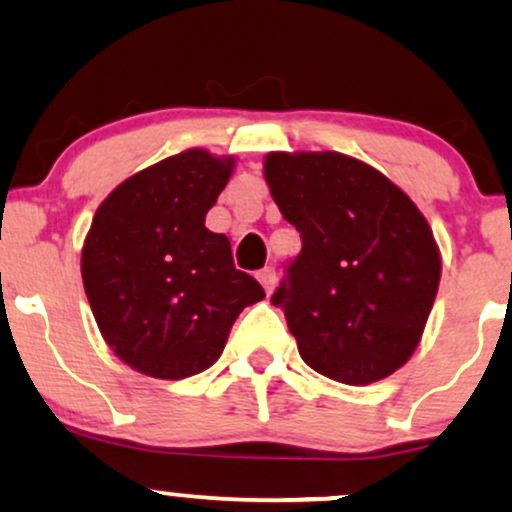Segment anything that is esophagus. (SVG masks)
Returning <instances> with one entry per match:
<instances>
[{
  "instance_id": "esophagus-1",
  "label": "esophagus",
  "mask_w": 512,
  "mask_h": 512,
  "mask_svg": "<svg viewBox=\"0 0 512 512\" xmlns=\"http://www.w3.org/2000/svg\"><path fill=\"white\" fill-rule=\"evenodd\" d=\"M257 281L262 284L264 293H272L274 286H276V269L274 267H264L257 272Z\"/></svg>"
}]
</instances>
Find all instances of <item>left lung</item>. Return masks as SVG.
<instances>
[{"label":"left lung","instance_id":"1","mask_svg":"<svg viewBox=\"0 0 512 512\" xmlns=\"http://www.w3.org/2000/svg\"><path fill=\"white\" fill-rule=\"evenodd\" d=\"M264 180L301 233L284 305L298 354L344 385H370L409 361L436 301L440 250L402 187L339 151H272Z\"/></svg>","mask_w":512,"mask_h":512}]
</instances>
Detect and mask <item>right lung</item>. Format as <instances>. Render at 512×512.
<instances>
[{"mask_svg": "<svg viewBox=\"0 0 512 512\" xmlns=\"http://www.w3.org/2000/svg\"><path fill=\"white\" fill-rule=\"evenodd\" d=\"M236 156L185 149L139 170L93 214L81 279L105 344L156 380L214 366L262 286L233 264L231 243L204 226Z\"/></svg>", "mask_w": 512, "mask_h": 512, "instance_id": "right-lung-1", "label": "right lung"}]
</instances>
